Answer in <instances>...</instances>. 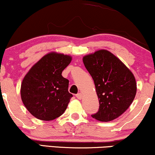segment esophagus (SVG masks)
<instances>
[{
    "instance_id": "1",
    "label": "esophagus",
    "mask_w": 155,
    "mask_h": 155,
    "mask_svg": "<svg viewBox=\"0 0 155 155\" xmlns=\"http://www.w3.org/2000/svg\"><path fill=\"white\" fill-rule=\"evenodd\" d=\"M75 96L78 98V99H82V94H81V93H79V94H76Z\"/></svg>"
}]
</instances>
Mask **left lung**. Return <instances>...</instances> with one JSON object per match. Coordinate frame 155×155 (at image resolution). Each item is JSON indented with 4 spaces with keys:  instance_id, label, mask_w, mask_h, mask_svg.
<instances>
[{
    "instance_id": "8db88e82",
    "label": "left lung",
    "mask_w": 155,
    "mask_h": 155,
    "mask_svg": "<svg viewBox=\"0 0 155 155\" xmlns=\"http://www.w3.org/2000/svg\"><path fill=\"white\" fill-rule=\"evenodd\" d=\"M83 63L94 81L99 109L92 117L111 121L124 113L136 94L135 78L130 70L114 54L99 50L85 56Z\"/></svg>"
}]
</instances>
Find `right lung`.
<instances>
[{"label":"right lung","instance_id":"right-lung-1","mask_svg":"<svg viewBox=\"0 0 155 155\" xmlns=\"http://www.w3.org/2000/svg\"><path fill=\"white\" fill-rule=\"evenodd\" d=\"M72 57L50 53L41 58L24 78L21 97L27 110L34 117L49 121L66 110L72 94L68 91L69 81L61 72Z\"/></svg>","mask_w":155,"mask_h":155}]
</instances>
